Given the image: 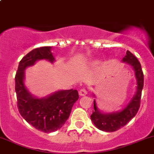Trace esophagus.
<instances>
[{
    "instance_id": "esophagus-1",
    "label": "esophagus",
    "mask_w": 154,
    "mask_h": 154,
    "mask_svg": "<svg viewBox=\"0 0 154 154\" xmlns=\"http://www.w3.org/2000/svg\"><path fill=\"white\" fill-rule=\"evenodd\" d=\"M79 94L80 96H85L87 94V91L85 88H81V89L79 91Z\"/></svg>"
}]
</instances>
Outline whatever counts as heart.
<instances>
[{
  "label": "heart",
  "mask_w": 154,
  "mask_h": 154,
  "mask_svg": "<svg viewBox=\"0 0 154 154\" xmlns=\"http://www.w3.org/2000/svg\"><path fill=\"white\" fill-rule=\"evenodd\" d=\"M96 63H97V61H94V62H93V64H96Z\"/></svg>",
  "instance_id": "obj_1"
}]
</instances>
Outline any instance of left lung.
I'll list each match as a JSON object with an SVG mask.
<instances>
[{
  "mask_svg": "<svg viewBox=\"0 0 154 154\" xmlns=\"http://www.w3.org/2000/svg\"><path fill=\"white\" fill-rule=\"evenodd\" d=\"M122 63L129 65L133 68L136 80V91L133 97L125 108L117 112H104L100 111L94 100V109L91 116V120L99 130L105 132H114L127 125L136 115L139 106L144 86V75L140 63L132 53L127 51L126 55L122 58ZM94 97L95 94H93Z\"/></svg>",
  "mask_w": 154,
  "mask_h": 154,
  "instance_id": "1",
  "label": "left lung"
}]
</instances>
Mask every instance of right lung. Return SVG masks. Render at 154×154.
Instances as JSON below:
<instances>
[{"label": "right lung", "instance_id": "obj_1", "mask_svg": "<svg viewBox=\"0 0 154 154\" xmlns=\"http://www.w3.org/2000/svg\"><path fill=\"white\" fill-rule=\"evenodd\" d=\"M51 50L52 47H42L29 52L20 61L15 78L20 114L29 125L44 133H52L61 128L79 98L76 89L59 90L44 97H38L31 94L25 86L26 68L39 60H45L51 63L56 61Z\"/></svg>", "mask_w": 154, "mask_h": 154}]
</instances>
